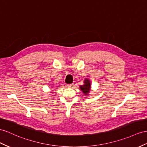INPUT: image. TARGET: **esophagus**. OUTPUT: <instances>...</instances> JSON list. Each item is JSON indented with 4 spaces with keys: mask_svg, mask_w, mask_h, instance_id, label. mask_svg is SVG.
<instances>
[{
    "mask_svg": "<svg viewBox=\"0 0 147 147\" xmlns=\"http://www.w3.org/2000/svg\"><path fill=\"white\" fill-rule=\"evenodd\" d=\"M74 84H67V87H68V88H71V87L73 86Z\"/></svg>",
    "mask_w": 147,
    "mask_h": 147,
    "instance_id": "esophagus-1",
    "label": "esophagus"
}]
</instances>
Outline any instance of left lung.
<instances>
[{
	"label": "left lung",
	"instance_id": "obj_1",
	"mask_svg": "<svg viewBox=\"0 0 147 147\" xmlns=\"http://www.w3.org/2000/svg\"><path fill=\"white\" fill-rule=\"evenodd\" d=\"M83 83H84V84L80 85V88L82 93L87 96V95L89 94L91 91V86H92V85H91V82L88 78H86L84 81H83Z\"/></svg>",
	"mask_w": 147,
	"mask_h": 147
}]
</instances>
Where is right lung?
I'll list each match as a JSON object with an SVG mask.
<instances>
[{"mask_svg": "<svg viewBox=\"0 0 147 147\" xmlns=\"http://www.w3.org/2000/svg\"><path fill=\"white\" fill-rule=\"evenodd\" d=\"M51 87H53V86H51Z\"/></svg>", "mask_w": 147, "mask_h": 147, "instance_id": "1", "label": "right lung"}]
</instances>
